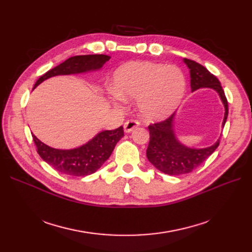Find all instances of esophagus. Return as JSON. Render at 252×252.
<instances>
[{
  "label": "esophagus",
  "mask_w": 252,
  "mask_h": 252,
  "mask_svg": "<svg viewBox=\"0 0 252 252\" xmlns=\"http://www.w3.org/2000/svg\"><path fill=\"white\" fill-rule=\"evenodd\" d=\"M139 126H140V122L138 120H133V119L128 120L125 122V124H124V130H125V132H130L133 130V129H135Z\"/></svg>",
  "instance_id": "esophagus-1"
}]
</instances>
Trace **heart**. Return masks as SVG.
I'll return each mask as SVG.
<instances>
[{
    "instance_id": "b5f03b06",
    "label": "heart",
    "mask_w": 252,
    "mask_h": 252,
    "mask_svg": "<svg viewBox=\"0 0 252 252\" xmlns=\"http://www.w3.org/2000/svg\"><path fill=\"white\" fill-rule=\"evenodd\" d=\"M186 88L180 68L151 62L125 64L114 72V101L136 98L142 116L148 120L163 119L178 107Z\"/></svg>"
}]
</instances>
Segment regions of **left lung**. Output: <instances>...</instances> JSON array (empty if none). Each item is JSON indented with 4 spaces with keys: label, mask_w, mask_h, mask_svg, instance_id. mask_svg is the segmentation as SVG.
<instances>
[{
    "label": "left lung",
    "mask_w": 252,
    "mask_h": 252,
    "mask_svg": "<svg viewBox=\"0 0 252 252\" xmlns=\"http://www.w3.org/2000/svg\"><path fill=\"white\" fill-rule=\"evenodd\" d=\"M184 62L189 68L191 91L202 87H209L220 94L225 106L223 121V126H225L228 117V102L220 81L216 75L194 61L184 59ZM173 116L174 114L148 126L150 140L146 156L149 162L159 171L169 175L186 174L197 168L215 152L220 145V140L212 146L204 149H191L184 146L174 136L172 129Z\"/></svg>",
    "instance_id": "left-lung-1"
}]
</instances>
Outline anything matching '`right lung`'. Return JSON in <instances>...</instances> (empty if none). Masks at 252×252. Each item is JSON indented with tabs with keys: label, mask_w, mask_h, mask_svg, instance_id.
I'll list each match as a JSON object with an SVG mask.
<instances>
[{
	"label": "right lung",
	"mask_w": 252,
	"mask_h": 252,
	"mask_svg": "<svg viewBox=\"0 0 252 252\" xmlns=\"http://www.w3.org/2000/svg\"><path fill=\"white\" fill-rule=\"evenodd\" d=\"M110 57L105 55H88L71 57L62 64L44 73L34 87L44 80L60 74L80 73L100 69ZM32 134V140L39 156L53 169L71 177H85L95 172L108 159L117 143L124 136L123 126L114 130H105L87 144L71 150H60L47 146Z\"/></svg>",
	"instance_id": "add662e5"
}]
</instances>
